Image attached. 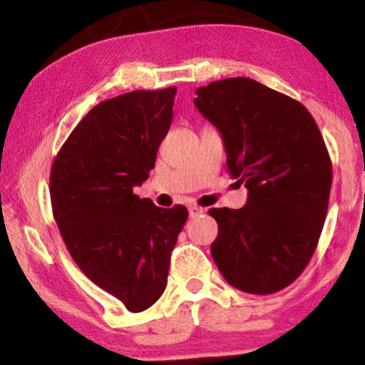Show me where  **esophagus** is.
<instances>
[{"instance_id":"34e87169","label":"esophagus","mask_w":365,"mask_h":365,"mask_svg":"<svg viewBox=\"0 0 365 365\" xmlns=\"http://www.w3.org/2000/svg\"><path fill=\"white\" fill-rule=\"evenodd\" d=\"M204 212V209L202 207H199V206H190L188 207V215H190V217H197V216H200Z\"/></svg>"}]
</instances>
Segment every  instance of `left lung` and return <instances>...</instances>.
<instances>
[{"mask_svg":"<svg viewBox=\"0 0 365 365\" xmlns=\"http://www.w3.org/2000/svg\"><path fill=\"white\" fill-rule=\"evenodd\" d=\"M195 94L223 135L230 175L249 188L242 209H209L212 259L238 290H283L311 261L328 212L333 168L319 128L304 104L252 78L216 81Z\"/></svg>","mask_w":365,"mask_h":365,"instance_id":"1","label":"left lung"}]
</instances>
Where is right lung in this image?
Returning <instances> with one entry per match:
<instances>
[{
	"mask_svg": "<svg viewBox=\"0 0 365 365\" xmlns=\"http://www.w3.org/2000/svg\"><path fill=\"white\" fill-rule=\"evenodd\" d=\"M177 87L132 91L99 103L54 158L53 216L66 249L92 283L130 312L149 309L168 282L183 206L163 209L133 194L154 168L173 118Z\"/></svg>",
	"mask_w": 365,
	"mask_h": 365,
	"instance_id": "1",
	"label": "right lung"
}]
</instances>
